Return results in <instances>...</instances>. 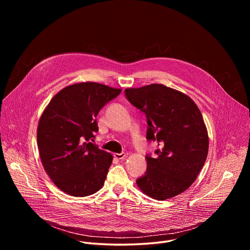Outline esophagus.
Segmentation results:
<instances>
[{
  "label": "esophagus",
  "mask_w": 250,
  "mask_h": 250,
  "mask_svg": "<svg viewBox=\"0 0 250 250\" xmlns=\"http://www.w3.org/2000/svg\"><path fill=\"white\" fill-rule=\"evenodd\" d=\"M114 157L121 160V159H125L126 157V153L122 152V153H114Z\"/></svg>",
  "instance_id": "obj_1"
}]
</instances>
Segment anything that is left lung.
<instances>
[{
	"label": "left lung",
	"mask_w": 250,
	"mask_h": 250,
	"mask_svg": "<svg viewBox=\"0 0 250 250\" xmlns=\"http://www.w3.org/2000/svg\"><path fill=\"white\" fill-rule=\"evenodd\" d=\"M127 101L147 120L146 139L159 148L146 156L147 169L136 184L155 200L173 198L187 190L203 168L208 137L203 116L187 95L162 84L125 90Z\"/></svg>",
	"instance_id": "1"
}]
</instances>
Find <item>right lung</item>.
Instances as JSON below:
<instances>
[{"label": "right lung", "instance_id": "1", "mask_svg": "<svg viewBox=\"0 0 250 250\" xmlns=\"http://www.w3.org/2000/svg\"><path fill=\"white\" fill-rule=\"evenodd\" d=\"M121 92L95 82L70 85L42 113L38 127L40 156L53 183L66 194L86 197L103 187L113 155L91 140L99 130L100 110Z\"/></svg>", "mask_w": 250, "mask_h": 250}]
</instances>
